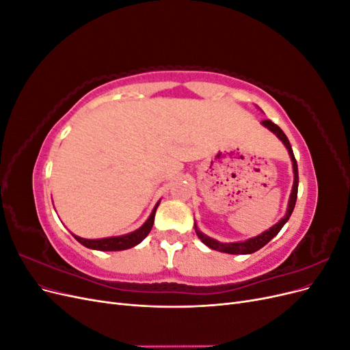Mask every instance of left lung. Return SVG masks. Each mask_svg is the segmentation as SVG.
Here are the masks:
<instances>
[{
    "label": "left lung",
    "instance_id": "1",
    "mask_svg": "<svg viewBox=\"0 0 350 350\" xmlns=\"http://www.w3.org/2000/svg\"><path fill=\"white\" fill-rule=\"evenodd\" d=\"M262 125L267 126V129L270 131H273L274 134H276L279 139L283 142V144L286 146V149L289 150V154H291V159H292V163H293V174H295V179H293V187H292V193H291V198H289V204H288V211H286L284 217L279 221V224L274 225L273 228H270L269 230L262 232L261 235L256 237V238H251V239H247L243 242H232V243H221L216 239H211L208 237H206L204 234H201V232L197 229L196 226V232H197V237L203 241L206 245L211 250H216V251H220V252H228V254H252L258 251L260 248H262L264 245H266L267 242H270L274 237H276L280 229L283 228V225L286 224V221L289 220L292 211L295 208V203H296V197H298V184H299V175H298V163H296V159H295V154H293V150L291 147V143L288 140V137H286V134L280 130V126L276 125L274 122H271L270 120H264L262 121Z\"/></svg>",
    "mask_w": 350,
    "mask_h": 350
}]
</instances>
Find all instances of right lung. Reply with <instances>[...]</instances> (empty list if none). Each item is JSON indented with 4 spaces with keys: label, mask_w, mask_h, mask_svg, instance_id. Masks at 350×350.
<instances>
[{
    "label": "right lung",
    "mask_w": 350,
    "mask_h": 350,
    "mask_svg": "<svg viewBox=\"0 0 350 350\" xmlns=\"http://www.w3.org/2000/svg\"><path fill=\"white\" fill-rule=\"evenodd\" d=\"M159 203L156 204V207L153 208L150 217L147 219L146 224L131 234L129 235H124V237H115V238H103V239H84L80 237L74 235L81 245L92 248V250H99V251H121V250H129L135 247L137 243H140L147 235H149V232L152 230V226L154 224V213H156V208H157Z\"/></svg>",
    "instance_id": "add662e5"
}]
</instances>
